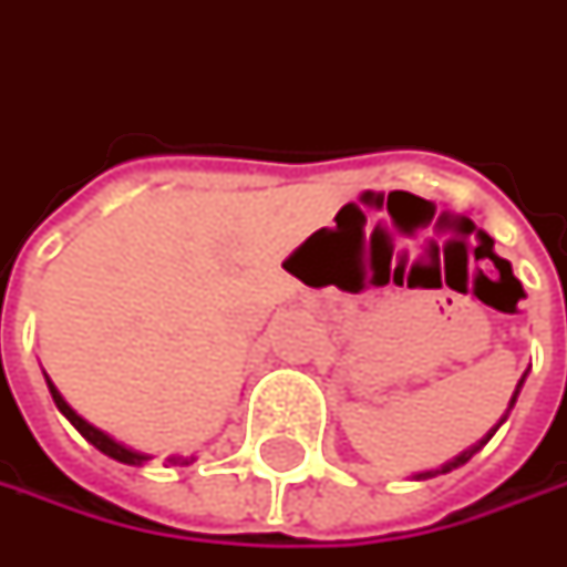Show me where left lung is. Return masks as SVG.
Segmentation results:
<instances>
[{"label":"left lung","mask_w":567,"mask_h":567,"mask_svg":"<svg viewBox=\"0 0 567 567\" xmlns=\"http://www.w3.org/2000/svg\"><path fill=\"white\" fill-rule=\"evenodd\" d=\"M524 379H527V375H524ZM524 379L517 381V391H520V384H524ZM517 391H514L512 406H514V401H517ZM512 406H508V410H512ZM505 416H508V413H505ZM505 416H502V423H505ZM502 423H498V425H502ZM498 425H495V429H498ZM495 429H492L489 435H486V439H483L480 445H473V447H470V451H464V454H457V457H454V461H447V464H445V467H442V470H425V473H420L416 480H429V476H435V473H447V470H454V467H461V464H467L470 457H473V454H476V451H480V447L486 445V442H489L492 435H495Z\"/></svg>","instance_id":"left-lung-1"}]
</instances>
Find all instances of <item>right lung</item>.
Wrapping results in <instances>:
<instances>
[{
	"mask_svg": "<svg viewBox=\"0 0 567 567\" xmlns=\"http://www.w3.org/2000/svg\"><path fill=\"white\" fill-rule=\"evenodd\" d=\"M47 384H50V394H53V401H55V406H59V413H62V416H65L69 423L75 425L78 432H81V435H84V439H87L91 445L97 447V451H103L106 457H113V461H120V464H144V461H147V454H138V451H132V447L120 445L116 439H110L106 432H100L97 425H91L87 420H81L75 410H72V406L65 403V398H62V394L55 391L53 381L47 379ZM169 461H173V464H176V461L188 464V461H195V457H169Z\"/></svg>",
	"mask_w": 567,
	"mask_h": 567,
	"instance_id": "right-lung-1",
	"label": "right lung"
}]
</instances>
